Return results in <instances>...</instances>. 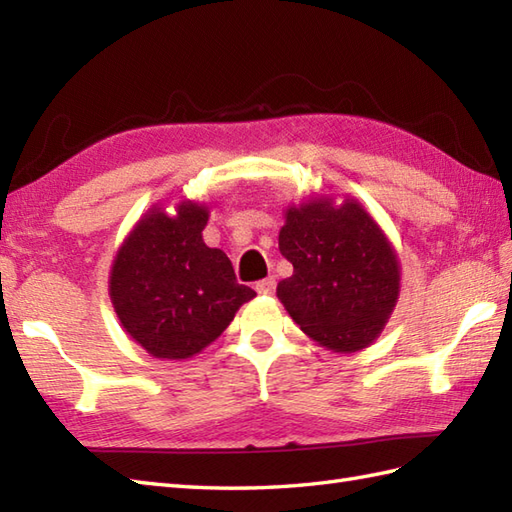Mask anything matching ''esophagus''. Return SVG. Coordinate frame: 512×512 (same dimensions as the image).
<instances>
[{
    "instance_id": "1",
    "label": "esophagus",
    "mask_w": 512,
    "mask_h": 512,
    "mask_svg": "<svg viewBox=\"0 0 512 512\" xmlns=\"http://www.w3.org/2000/svg\"><path fill=\"white\" fill-rule=\"evenodd\" d=\"M275 286H277L275 277H266V279H262V281H257L255 290L259 292V295H273V292H275Z\"/></svg>"
}]
</instances>
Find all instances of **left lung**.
Wrapping results in <instances>:
<instances>
[{"label":"left lung","instance_id":"8db88e82","mask_svg":"<svg viewBox=\"0 0 512 512\" xmlns=\"http://www.w3.org/2000/svg\"><path fill=\"white\" fill-rule=\"evenodd\" d=\"M279 250L295 270L277 297L312 341L352 354L378 339L400 295V259L361 202L317 195L290 204Z\"/></svg>","mask_w":512,"mask_h":512}]
</instances>
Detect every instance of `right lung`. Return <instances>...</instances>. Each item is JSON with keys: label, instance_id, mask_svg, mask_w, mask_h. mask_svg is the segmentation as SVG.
Wrapping results in <instances>:
<instances>
[{"label": "right lung", "instance_id": "right-lung-1", "mask_svg": "<svg viewBox=\"0 0 512 512\" xmlns=\"http://www.w3.org/2000/svg\"><path fill=\"white\" fill-rule=\"evenodd\" d=\"M209 206L154 204L123 239L110 270V299L123 330L147 354L182 361L220 336L255 297L237 284L224 250L204 244Z\"/></svg>", "mask_w": 512, "mask_h": 512}]
</instances>
